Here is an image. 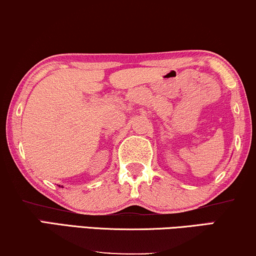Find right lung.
<instances>
[{
    "instance_id": "obj_1",
    "label": "right lung",
    "mask_w": 256,
    "mask_h": 256,
    "mask_svg": "<svg viewBox=\"0 0 256 256\" xmlns=\"http://www.w3.org/2000/svg\"><path fill=\"white\" fill-rule=\"evenodd\" d=\"M61 187H62V186H61ZM62 188H64V187H62Z\"/></svg>"
}]
</instances>
